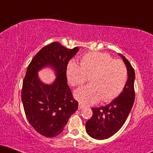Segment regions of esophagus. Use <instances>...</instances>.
I'll return each instance as SVG.
<instances>
[{
    "label": "esophagus",
    "instance_id": "obj_1",
    "mask_svg": "<svg viewBox=\"0 0 153 153\" xmlns=\"http://www.w3.org/2000/svg\"><path fill=\"white\" fill-rule=\"evenodd\" d=\"M84 108L83 105L81 104V103H79V105H78V109L80 110V109H82V108Z\"/></svg>",
    "mask_w": 153,
    "mask_h": 153
}]
</instances>
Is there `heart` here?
<instances>
[{"instance_id": "obj_1", "label": "heart", "mask_w": 153, "mask_h": 153, "mask_svg": "<svg viewBox=\"0 0 153 153\" xmlns=\"http://www.w3.org/2000/svg\"><path fill=\"white\" fill-rule=\"evenodd\" d=\"M80 66L70 61L66 68V77L72 86H79L89 77L90 85L78 88L74 97L80 103L91 105L101 99L108 102L119 96L127 80V70L122 61L114 59L108 54L90 52L82 56Z\"/></svg>"}]
</instances>
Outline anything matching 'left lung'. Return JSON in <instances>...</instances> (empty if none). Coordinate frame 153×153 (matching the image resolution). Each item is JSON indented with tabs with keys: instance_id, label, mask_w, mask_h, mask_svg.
<instances>
[{
	"instance_id": "1",
	"label": "left lung",
	"mask_w": 153,
	"mask_h": 153,
	"mask_svg": "<svg viewBox=\"0 0 153 153\" xmlns=\"http://www.w3.org/2000/svg\"><path fill=\"white\" fill-rule=\"evenodd\" d=\"M122 57L127 70V81L119 96L105 106L92 108V117L85 123L89 136L96 140H105L117 133L124 125L134 102L135 73L129 61Z\"/></svg>"
}]
</instances>
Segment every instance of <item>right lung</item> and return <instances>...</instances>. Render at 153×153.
Segmentation results:
<instances>
[{"instance_id":"1","label":"right lung","mask_w":153,"mask_h":153,"mask_svg":"<svg viewBox=\"0 0 153 153\" xmlns=\"http://www.w3.org/2000/svg\"><path fill=\"white\" fill-rule=\"evenodd\" d=\"M78 50V47L68 49L54 42L43 47L28 66L22 91L23 106L29 124L42 136L54 137L60 134L78 109V102L67 84L66 68ZM45 67H50L56 74L50 84L38 78V71Z\"/></svg>"}]
</instances>
